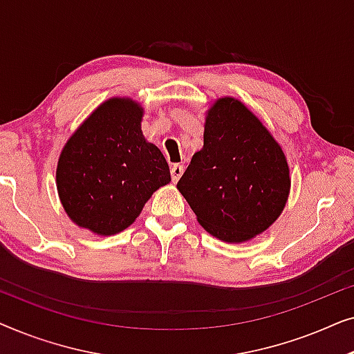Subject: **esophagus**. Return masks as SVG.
I'll return each mask as SVG.
<instances>
[{
    "mask_svg": "<svg viewBox=\"0 0 354 354\" xmlns=\"http://www.w3.org/2000/svg\"><path fill=\"white\" fill-rule=\"evenodd\" d=\"M183 174V166L182 164H174V166L171 167V176H172V182H177L178 178L182 177Z\"/></svg>",
    "mask_w": 354,
    "mask_h": 354,
    "instance_id": "34e87169",
    "label": "esophagus"
}]
</instances>
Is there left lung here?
I'll use <instances>...</instances> for the list:
<instances>
[{"instance_id": "obj_1", "label": "left lung", "mask_w": 354, "mask_h": 354, "mask_svg": "<svg viewBox=\"0 0 354 354\" xmlns=\"http://www.w3.org/2000/svg\"><path fill=\"white\" fill-rule=\"evenodd\" d=\"M205 143L177 183L203 229L227 243L263 234L287 205L290 169L272 133L240 100L207 109Z\"/></svg>"}]
</instances>
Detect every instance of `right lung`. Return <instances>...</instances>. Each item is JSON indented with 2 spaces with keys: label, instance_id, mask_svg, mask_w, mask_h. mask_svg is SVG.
Returning a JSON list of instances; mask_svg holds the SVG:
<instances>
[{
  "label": "right lung",
  "instance_id": "obj_1",
  "mask_svg": "<svg viewBox=\"0 0 354 354\" xmlns=\"http://www.w3.org/2000/svg\"><path fill=\"white\" fill-rule=\"evenodd\" d=\"M143 108L130 98L100 104L72 133L56 169L71 221L98 235L127 229L159 187L171 182L166 158L142 132Z\"/></svg>",
  "mask_w": 354,
  "mask_h": 354
}]
</instances>
